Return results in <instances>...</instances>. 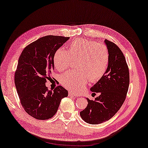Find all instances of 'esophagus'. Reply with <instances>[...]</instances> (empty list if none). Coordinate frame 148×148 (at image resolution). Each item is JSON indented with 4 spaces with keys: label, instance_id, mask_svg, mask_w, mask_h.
Masks as SVG:
<instances>
[{
    "label": "esophagus",
    "instance_id": "obj_1",
    "mask_svg": "<svg viewBox=\"0 0 148 148\" xmlns=\"http://www.w3.org/2000/svg\"><path fill=\"white\" fill-rule=\"evenodd\" d=\"M69 96H72V97H78V96L76 94H75V93H73L71 91H69Z\"/></svg>",
    "mask_w": 148,
    "mask_h": 148
}]
</instances>
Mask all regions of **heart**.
<instances>
[{
    "mask_svg": "<svg viewBox=\"0 0 148 148\" xmlns=\"http://www.w3.org/2000/svg\"><path fill=\"white\" fill-rule=\"evenodd\" d=\"M71 59H76L77 69L65 73L60 77L61 84L67 89L80 92L87 85L100 80L108 66V50L104 44L84 38L75 40L68 46V51L59 48L53 56L57 70L63 71L69 67Z\"/></svg>",
    "mask_w": 148,
    "mask_h": 148,
    "instance_id": "obj_1",
    "label": "heart"
}]
</instances>
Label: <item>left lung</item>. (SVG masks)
<instances>
[{
  "label": "left lung",
  "mask_w": 148,
  "mask_h": 148,
  "mask_svg": "<svg viewBox=\"0 0 148 148\" xmlns=\"http://www.w3.org/2000/svg\"><path fill=\"white\" fill-rule=\"evenodd\" d=\"M104 43L109 53L108 66L103 77L90 88L99 96L95 101L87 98V107L80 112L82 119L90 124L110 119L124 103L129 87V69L123 53L114 43L108 40Z\"/></svg>",
  "instance_id": "8db88e82"
}]
</instances>
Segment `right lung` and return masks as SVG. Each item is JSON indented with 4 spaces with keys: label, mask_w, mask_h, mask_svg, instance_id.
Masks as SVG:
<instances>
[{
    "label": "right lung",
    "mask_w": 148,
    "mask_h": 148,
    "mask_svg": "<svg viewBox=\"0 0 148 148\" xmlns=\"http://www.w3.org/2000/svg\"><path fill=\"white\" fill-rule=\"evenodd\" d=\"M69 37L46 36L25 47L18 59L14 83L25 111L38 120H47L56 114L68 91L58 86L49 90L45 82L54 70L53 56Z\"/></svg>",
    "instance_id": "add662e5"
}]
</instances>
